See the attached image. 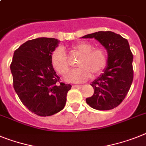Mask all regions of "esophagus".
<instances>
[{"label": "esophagus", "instance_id": "1", "mask_svg": "<svg viewBox=\"0 0 146 146\" xmlns=\"http://www.w3.org/2000/svg\"><path fill=\"white\" fill-rule=\"evenodd\" d=\"M73 88H82V85H76V84H75V85H73Z\"/></svg>", "mask_w": 146, "mask_h": 146}]
</instances>
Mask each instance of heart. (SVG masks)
Segmentation results:
<instances>
[{
  "mask_svg": "<svg viewBox=\"0 0 146 146\" xmlns=\"http://www.w3.org/2000/svg\"><path fill=\"white\" fill-rule=\"evenodd\" d=\"M71 50L79 55L76 62V66L79 67L67 74L65 78L67 82H83L91 76V73L94 76L100 74L107 65L108 56L105 50L100 47L94 48L90 43H77L71 47ZM50 61L53 69L60 75H65L69 70L67 54L62 47L53 50Z\"/></svg>",
  "mask_w": 146,
  "mask_h": 146,
  "instance_id": "b5f03b06",
  "label": "heart"
}]
</instances>
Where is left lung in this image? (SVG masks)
<instances>
[{
  "instance_id": "1",
  "label": "left lung",
  "mask_w": 146,
  "mask_h": 146,
  "mask_svg": "<svg viewBox=\"0 0 146 146\" xmlns=\"http://www.w3.org/2000/svg\"><path fill=\"white\" fill-rule=\"evenodd\" d=\"M97 40L108 52V65L104 73L90 84L94 89L86 102L100 111L117 107L125 98L133 79V54L127 39L111 31H100L83 36Z\"/></svg>"
}]
</instances>
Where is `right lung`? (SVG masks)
Wrapping results in <instances>:
<instances>
[{"mask_svg":"<svg viewBox=\"0 0 146 146\" xmlns=\"http://www.w3.org/2000/svg\"><path fill=\"white\" fill-rule=\"evenodd\" d=\"M59 41L38 38L21 45L14 52L10 70L13 87L21 102L31 112L48 117L64 108L70 84L59 82L50 61Z\"/></svg>","mask_w":146,"mask_h":146,"instance_id":"1","label":"right lung"}]
</instances>
